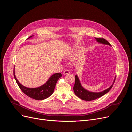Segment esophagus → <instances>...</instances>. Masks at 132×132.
I'll use <instances>...</instances> for the list:
<instances>
[{
  "mask_svg": "<svg viewBox=\"0 0 132 132\" xmlns=\"http://www.w3.org/2000/svg\"><path fill=\"white\" fill-rule=\"evenodd\" d=\"M69 72H70L69 70H64V71L63 73H64V75H67V74L69 73Z\"/></svg>",
  "mask_w": 132,
  "mask_h": 132,
  "instance_id": "esophagus-1",
  "label": "esophagus"
}]
</instances>
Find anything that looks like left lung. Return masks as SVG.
Returning <instances> with one entry per match:
<instances>
[{
    "mask_svg": "<svg viewBox=\"0 0 132 132\" xmlns=\"http://www.w3.org/2000/svg\"><path fill=\"white\" fill-rule=\"evenodd\" d=\"M96 39L97 41L99 43L108 44L111 46V44L104 38H102V37H96ZM115 80H116V79H114V81L113 83V84L109 88L105 90L104 91L100 92H90L85 90L82 87L78 76L76 75H75V82L73 89L74 93L75 95H76L78 97L80 98L81 99L85 101H91L93 100L97 99L103 96V95H105V94L108 92L110 90V89L112 88L113 86Z\"/></svg>",
    "mask_w": 132,
    "mask_h": 132,
    "instance_id": "1",
    "label": "left lung"
}]
</instances>
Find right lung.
<instances>
[{"label":"right lung","instance_id":"add662e5","mask_svg":"<svg viewBox=\"0 0 132 132\" xmlns=\"http://www.w3.org/2000/svg\"><path fill=\"white\" fill-rule=\"evenodd\" d=\"M32 36L28 37L30 38ZM13 75L15 81L21 91L29 97L35 100H43L48 98L53 93L55 86L58 80L61 78L62 75L61 73L53 74L50 77L48 81L43 85L35 88H27L22 85L19 82L15 77L14 73V68L13 69Z\"/></svg>","mask_w":132,"mask_h":132}]
</instances>
